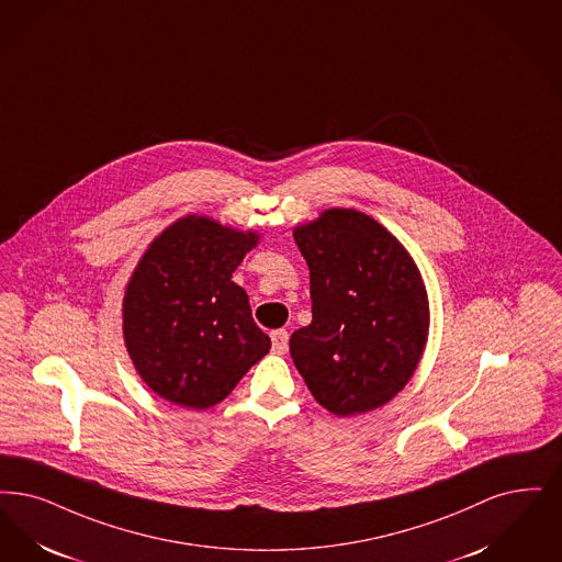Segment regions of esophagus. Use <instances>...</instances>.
<instances>
[{"label":"esophagus","instance_id":"obj_1","mask_svg":"<svg viewBox=\"0 0 562 562\" xmlns=\"http://www.w3.org/2000/svg\"><path fill=\"white\" fill-rule=\"evenodd\" d=\"M286 349H289V333L286 330L271 333V351L278 356H284Z\"/></svg>","mask_w":562,"mask_h":562}]
</instances>
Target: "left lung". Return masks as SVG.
<instances>
[{"instance_id":"left-lung-1","label":"left lung","mask_w":562,"mask_h":562,"mask_svg":"<svg viewBox=\"0 0 562 562\" xmlns=\"http://www.w3.org/2000/svg\"><path fill=\"white\" fill-rule=\"evenodd\" d=\"M310 268L312 324L291 356L315 402L337 416L376 409L412 379L428 335L420 271L402 243L353 209L294 229Z\"/></svg>"}]
</instances>
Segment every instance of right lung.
I'll return each mask as SVG.
<instances>
[{
    "label": "right lung",
    "mask_w": 562,
    "mask_h": 562,
    "mask_svg": "<svg viewBox=\"0 0 562 562\" xmlns=\"http://www.w3.org/2000/svg\"><path fill=\"white\" fill-rule=\"evenodd\" d=\"M257 245L209 217L169 225L139 259L123 301V337L137 374L162 400L206 409L270 351L232 273Z\"/></svg>",
    "instance_id": "obj_1"
}]
</instances>
